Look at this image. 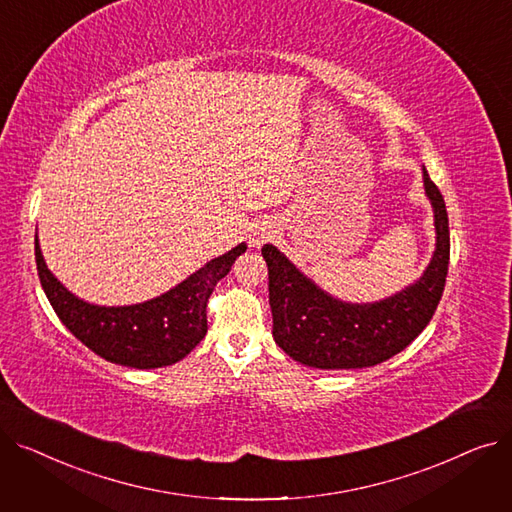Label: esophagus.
Segmentation results:
<instances>
[{
    "label": "esophagus",
    "instance_id": "obj_1",
    "mask_svg": "<svg viewBox=\"0 0 512 512\" xmlns=\"http://www.w3.org/2000/svg\"><path fill=\"white\" fill-rule=\"evenodd\" d=\"M274 234H276V228H274L272 224H263V226H259V228L253 230V234H251V245L259 249L261 245H265L267 240H272Z\"/></svg>",
    "mask_w": 512,
    "mask_h": 512
}]
</instances>
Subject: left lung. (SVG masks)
I'll return each mask as SVG.
<instances>
[{
    "label": "left lung",
    "instance_id": "obj_1",
    "mask_svg": "<svg viewBox=\"0 0 512 512\" xmlns=\"http://www.w3.org/2000/svg\"><path fill=\"white\" fill-rule=\"evenodd\" d=\"M423 186L434 209V255L419 280L382 301H340L319 288L274 245H263L274 317L272 334L288 357L315 369H363L405 351L425 330L444 292L450 232L444 197L425 168Z\"/></svg>",
    "mask_w": 512,
    "mask_h": 512
}]
</instances>
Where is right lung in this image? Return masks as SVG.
Listing matches in <instances>:
<instances>
[{
	"instance_id": "obj_1",
	"label": "right lung",
	"mask_w": 512,
	"mask_h": 512,
	"mask_svg": "<svg viewBox=\"0 0 512 512\" xmlns=\"http://www.w3.org/2000/svg\"><path fill=\"white\" fill-rule=\"evenodd\" d=\"M245 251L240 242L155 299L105 307L78 299L49 272L35 236L39 280L62 324L101 359L134 369L168 367L193 351L207 334V301L215 284Z\"/></svg>"
}]
</instances>
